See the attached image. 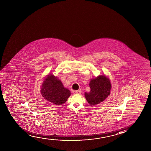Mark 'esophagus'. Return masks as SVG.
<instances>
[{"mask_svg": "<svg viewBox=\"0 0 151 151\" xmlns=\"http://www.w3.org/2000/svg\"><path fill=\"white\" fill-rule=\"evenodd\" d=\"M75 93L76 94H80L81 93V90H76L75 91Z\"/></svg>", "mask_w": 151, "mask_h": 151, "instance_id": "1", "label": "esophagus"}]
</instances>
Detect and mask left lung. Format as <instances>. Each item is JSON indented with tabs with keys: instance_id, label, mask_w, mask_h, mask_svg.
<instances>
[{
	"instance_id": "8db88e82",
	"label": "left lung",
	"mask_w": 151,
	"mask_h": 151,
	"mask_svg": "<svg viewBox=\"0 0 151 151\" xmlns=\"http://www.w3.org/2000/svg\"><path fill=\"white\" fill-rule=\"evenodd\" d=\"M89 92H85V96L91 105H96L103 102L110 94L111 83L109 78L105 75H99L90 81Z\"/></svg>"
}]
</instances>
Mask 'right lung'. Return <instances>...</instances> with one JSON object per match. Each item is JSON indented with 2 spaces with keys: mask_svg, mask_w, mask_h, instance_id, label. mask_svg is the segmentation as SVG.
Returning a JSON list of instances; mask_svg holds the SVG:
<instances>
[{
  "mask_svg": "<svg viewBox=\"0 0 151 151\" xmlns=\"http://www.w3.org/2000/svg\"><path fill=\"white\" fill-rule=\"evenodd\" d=\"M40 92L46 100L58 105L65 103L70 96V90L64 87L61 81L51 74L44 79Z\"/></svg>",
  "mask_w": 151,
  "mask_h": 151,
  "instance_id": "right-lung-1",
  "label": "right lung"
}]
</instances>
